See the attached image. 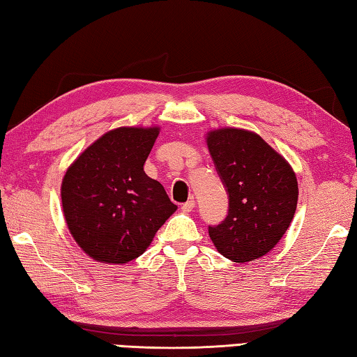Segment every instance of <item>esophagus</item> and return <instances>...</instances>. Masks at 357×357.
I'll list each match as a JSON object with an SVG mask.
<instances>
[{
    "label": "esophagus",
    "instance_id": "34e87169",
    "mask_svg": "<svg viewBox=\"0 0 357 357\" xmlns=\"http://www.w3.org/2000/svg\"><path fill=\"white\" fill-rule=\"evenodd\" d=\"M195 199L193 198H190V199H188L187 202H184L183 204V206H181V208H183V211H184V213H190V211L195 208Z\"/></svg>",
    "mask_w": 357,
    "mask_h": 357
}]
</instances>
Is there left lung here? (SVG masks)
Wrapping results in <instances>:
<instances>
[{"mask_svg":"<svg viewBox=\"0 0 357 357\" xmlns=\"http://www.w3.org/2000/svg\"><path fill=\"white\" fill-rule=\"evenodd\" d=\"M208 151L229 195V213L208 234L233 262L267 255L284 236L298 206V179L285 159L259 135L219 128L207 135Z\"/></svg>","mask_w":357,"mask_h":357,"instance_id":"8db88e82","label":"left lung"}]
</instances>
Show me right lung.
Listing matches in <instances>:
<instances>
[{"mask_svg":"<svg viewBox=\"0 0 357 357\" xmlns=\"http://www.w3.org/2000/svg\"><path fill=\"white\" fill-rule=\"evenodd\" d=\"M158 127H119L86 149L66 172L63 210L73 239L98 262L141 256L178 207L144 164Z\"/></svg>","mask_w":357,"mask_h":357,"instance_id":"add662e5","label":"right lung"}]
</instances>
